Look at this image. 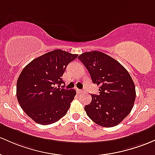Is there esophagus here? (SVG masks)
Returning <instances> with one entry per match:
<instances>
[{"instance_id":"1","label":"esophagus","mask_w":155,"mask_h":155,"mask_svg":"<svg viewBox=\"0 0 155 155\" xmlns=\"http://www.w3.org/2000/svg\"><path fill=\"white\" fill-rule=\"evenodd\" d=\"M76 93H79H79H83V91H81V90H80V89H76Z\"/></svg>"}]
</instances>
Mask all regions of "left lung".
I'll list each match as a JSON object with an SVG mask.
<instances>
[{
  "mask_svg": "<svg viewBox=\"0 0 155 155\" xmlns=\"http://www.w3.org/2000/svg\"><path fill=\"white\" fill-rule=\"evenodd\" d=\"M78 58L87 69L93 84L99 86V94H91V102L84 107L87 115L101 127L118 125L130 114L135 101V87L130 74L104 53L85 52Z\"/></svg>",
  "mask_w": 155,
  "mask_h": 155,
  "instance_id": "left-lung-1",
  "label": "left lung"
}]
</instances>
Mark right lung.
Masks as SVG:
<instances>
[{
  "label": "right lung",
  "instance_id": "1",
  "mask_svg": "<svg viewBox=\"0 0 155 155\" xmlns=\"http://www.w3.org/2000/svg\"><path fill=\"white\" fill-rule=\"evenodd\" d=\"M77 57L57 49L33 59L22 71L17 81V98L34 121L48 125L68 113L76 92L59 85L64 83L62 76L67 65Z\"/></svg>",
  "mask_w": 155,
  "mask_h": 155
}]
</instances>
